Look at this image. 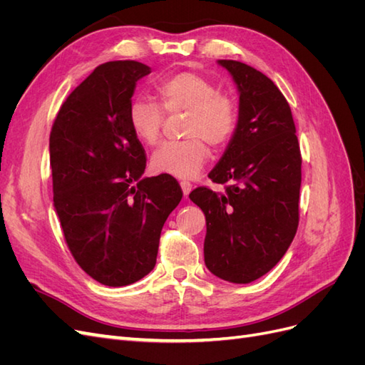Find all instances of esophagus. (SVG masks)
Segmentation results:
<instances>
[{
	"mask_svg": "<svg viewBox=\"0 0 365 365\" xmlns=\"http://www.w3.org/2000/svg\"><path fill=\"white\" fill-rule=\"evenodd\" d=\"M181 189H182L184 196L187 197V196H189V193L192 192V184L189 181H181Z\"/></svg>",
	"mask_w": 365,
	"mask_h": 365,
	"instance_id": "esophagus-1",
	"label": "esophagus"
}]
</instances>
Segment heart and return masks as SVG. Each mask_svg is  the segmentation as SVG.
Segmentation results:
<instances>
[{
  "label": "heart",
  "mask_w": 365,
  "mask_h": 365,
  "mask_svg": "<svg viewBox=\"0 0 365 365\" xmlns=\"http://www.w3.org/2000/svg\"><path fill=\"white\" fill-rule=\"evenodd\" d=\"M158 103L135 98L129 105L128 121L134 137L145 146L157 145L165 114L185 113L181 141H170L152 155V168L176 178H192L208 158V148H224L233 138L239 123V108L233 96L219 91L208 77L181 71L155 86Z\"/></svg>",
  "instance_id": "1"
}]
</instances>
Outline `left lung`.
Returning a JSON list of instances; mask_svg holds the SVG:
<instances>
[{
	"label": "left lung",
	"mask_w": 365,
	"mask_h": 365,
	"mask_svg": "<svg viewBox=\"0 0 365 365\" xmlns=\"http://www.w3.org/2000/svg\"><path fill=\"white\" fill-rule=\"evenodd\" d=\"M219 65L239 90L237 129L208 173L225 192L197 187L190 200L205 215L210 272L250 283L279 263L297 233L302 153L289 103L269 77L239 61Z\"/></svg>",
	"instance_id": "8db88e82"
}]
</instances>
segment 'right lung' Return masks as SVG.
<instances>
[{"label": "right lung", "mask_w": 365, "mask_h": 365, "mask_svg": "<svg viewBox=\"0 0 365 365\" xmlns=\"http://www.w3.org/2000/svg\"><path fill=\"white\" fill-rule=\"evenodd\" d=\"M137 61L98 65L67 97L50 132L53 201L77 264L98 283L126 286L157 263L165 219L182 190L170 175L143 178L146 152L129 128Z\"/></svg>", "instance_id": "obj_1"}]
</instances>
